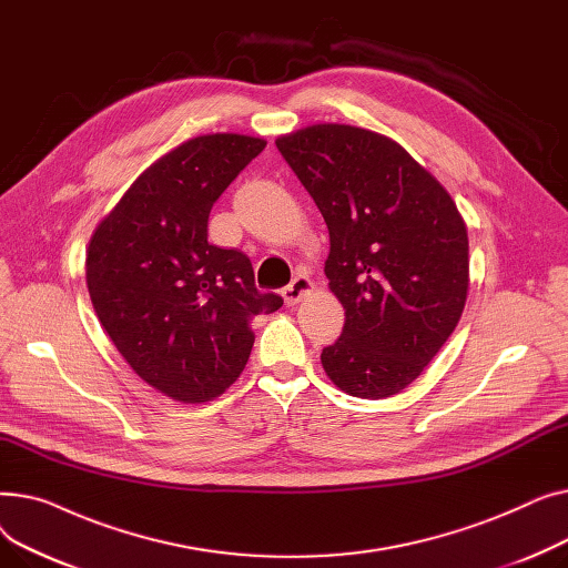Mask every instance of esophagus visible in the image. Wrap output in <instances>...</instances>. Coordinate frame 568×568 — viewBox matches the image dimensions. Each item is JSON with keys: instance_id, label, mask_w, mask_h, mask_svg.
I'll use <instances>...</instances> for the list:
<instances>
[{"instance_id": "esophagus-1", "label": "esophagus", "mask_w": 568, "mask_h": 568, "mask_svg": "<svg viewBox=\"0 0 568 568\" xmlns=\"http://www.w3.org/2000/svg\"><path fill=\"white\" fill-rule=\"evenodd\" d=\"M311 292H313V281L308 276L300 274V276L292 278L290 285L283 287V300H285L287 306H294V304H300L304 296H308Z\"/></svg>"}]
</instances>
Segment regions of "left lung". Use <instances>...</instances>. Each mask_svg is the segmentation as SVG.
I'll return each instance as SVG.
<instances>
[{
  "instance_id": "left-lung-1",
  "label": "left lung",
  "mask_w": 568,
  "mask_h": 568,
  "mask_svg": "<svg viewBox=\"0 0 568 568\" xmlns=\"http://www.w3.org/2000/svg\"><path fill=\"white\" fill-rule=\"evenodd\" d=\"M276 146L329 227L324 274L345 326L322 349V368L349 396H396L454 334L467 302L469 242L458 206L375 131L313 124Z\"/></svg>"
}]
</instances>
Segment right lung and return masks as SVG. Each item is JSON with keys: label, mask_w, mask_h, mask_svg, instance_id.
<instances>
[{"label": "right lung", "mask_w": 568, "mask_h": 568, "mask_svg": "<svg viewBox=\"0 0 568 568\" xmlns=\"http://www.w3.org/2000/svg\"><path fill=\"white\" fill-rule=\"evenodd\" d=\"M266 146L212 133L149 165L99 223L87 248V287L126 364L179 403H206L242 375L251 320L283 300L257 292L251 260L206 242L214 202Z\"/></svg>", "instance_id": "obj_1"}]
</instances>
